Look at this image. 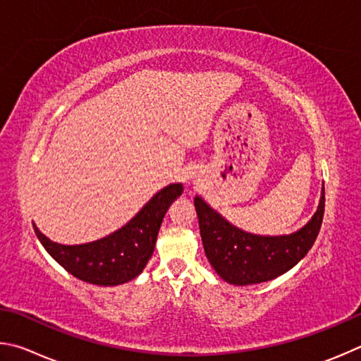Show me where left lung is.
Listing matches in <instances>:
<instances>
[{
	"label": "left lung",
	"mask_w": 361,
	"mask_h": 361,
	"mask_svg": "<svg viewBox=\"0 0 361 361\" xmlns=\"http://www.w3.org/2000/svg\"><path fill=\"white\" fill-rule=\"evenodd\" d=\"M195 207L206 257L216 273L233 286H252L287 273L311 250L324 220L325 187L311 220L290 235L262 236L244 231L201 197H195Z\"/></svg>",
	"instance_id": "8db88e82"
}]
</instances>
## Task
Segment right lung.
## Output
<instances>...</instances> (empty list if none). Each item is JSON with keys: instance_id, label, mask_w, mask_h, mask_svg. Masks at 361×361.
<instances>
[{"instance_id": "1", "label": "right lung", "mask_w": 361, "mask_h": 361, "mask_svg": "<svg viewBox=\"0 0 361 361\" xmlns=\"http://www.w3.org/2000/svg\"><path fill=\"white\" fill-rule=\"evenodd\" d=\"M184 187L169 184L157 192L122 228L97 241L65 245L50 241L33 224L35 233L54 260L78 279L99 287L130 282L142 273L154 254L164 214Z\"/></svg>"}]
</instances>
